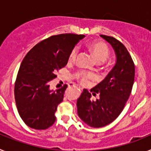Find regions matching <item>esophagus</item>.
Here are the masks:
<instances>
[{
  "instance_id": "1",
  "label": "esophagus",
  "mask_w": 151,
  "mask_h": 151,
  "mask_svg": "<svg viewBox=\"0 0 151 151\" xmlns=\"http://www.w3.org/2000/svg\"><path fill=\"white\" fill-rule=\"evenodd\" d=\"M73 87H76V85H73ZM77 88H78V90H81V88H79V87H77Z\"/></svg>"
}]
</instances>
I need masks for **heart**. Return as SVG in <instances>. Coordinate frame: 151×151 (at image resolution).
I'll list each match as a JSON object with an SVG mask.
<instances>
[{
  "instance_id": "1",
  "label": "heart",
  "mask_w": 151,
  "mask_h": 151,
  "mask_svg": "<svg viewBox=\"0 0 151 151\" xmlns=\"http://www.w3.org/2000/svg\"><path fill=\"white\" fill-rule=\"evenodd\" d=\"M89 48L91 49L92 54L94 56V58L98 63L104 62L110 55L109 47H107V45L102 42H93V43L90 44ZM77 54H78V49L75 47L69 54V60L74 61L76 58ZM78 76H80L82 82H86L88 78H94V75L92 73H85V72H80L78 73Z\"/></svg>"
}]
</instances>
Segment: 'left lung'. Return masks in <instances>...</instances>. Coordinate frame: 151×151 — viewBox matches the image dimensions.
Instances as JSON below:
<instances>
[{"label":"left lung","mask_w":151,"mask_h":151,"mask_svg":"<svg viewBox=\"0 0 151 151\" xmlns=\"http://www.w3.org/2000/svg\"><path fill=\"white\" fill-rule=\"evenodd\" d=\"M101 37L112 46L116 54V63L106 78L90 91L84 89L77 100L79 118L93 128L104 127L114 121L123 110L132 92L134 80V65L126 47L110 36Z\"/></svg>","instance_id":"obj_1"}]
</instances>
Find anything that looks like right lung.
Masks as SVG:
<instances>
[{
    "label": "right lung",
    "mask_w": 151,
    "mask_h": 151,
    "mask_svg": "<svg viewBox=\"0 0 151 151\" xmlns=\"http://www.w3.org/2000/svg\"><path fill=\"white\" fill-rule=\"evenodd\" d=\"M83 35L62 34L43 40L31 49L22 61L15 87L16 104L23 122L32 129L42 130L56 120L58 104L67 85L51 90L50 82L56 72L67 64L70 52Z\"/></svg>",
    "instance_id": "right-lung-1"
}]
</instances>
